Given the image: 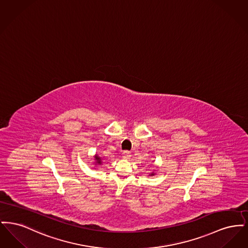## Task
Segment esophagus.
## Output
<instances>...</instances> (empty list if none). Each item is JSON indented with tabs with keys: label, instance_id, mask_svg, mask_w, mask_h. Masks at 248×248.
Instances as JSON below:
<instances>
[{
	"label": "esophagus",
	"instance_id": "esophagus-1",
	"mask_svg": "<svg viewBox=\"0 0 248 248\" xmlns=\"http://www.w3.org/2000/svg\"><path fill=\"white\" fill-rule=\"evenodd\" d=\"M122 155H123V158L125 159V160H128V159L131 158V154H130L129 152H127V151H124V152L122 154Z\"/></svg>",
	"mask_w": 248,
	"mask_h": 248
}]
</instances>
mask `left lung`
<instances>
[{"label":"left lung","mask_w":248,"mask_h":248,"mask_svg":"<svg viewBox=\"0 0 248 248\" xmlns=\"http://www.w3.org/2000/svg\"><path fill=\"white\" fill-rule=\"evenodd\" d=\"M151 176H154V173H152V174H151Z\"/></svg>","instance_id":"obj_1"}]
</instances>
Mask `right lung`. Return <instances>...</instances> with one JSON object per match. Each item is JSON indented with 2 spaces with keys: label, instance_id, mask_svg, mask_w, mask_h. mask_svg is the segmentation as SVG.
Returning <instances> with one entry per match:
<instances>
[{
  "label": "right lung",
  "instance_id": "right-lung-1",
  "mask_svg": "<svg viewBox=\"0 0 248 248\" xmlns=\"http://www.w3.org/2000/svg\"><path fill=\"white\" fill-rule=\"evenodd\" d=\"M94 160H95V164H96V165H101L102 162H101V158H100V157H98L97 155H95V156H94Z\"/></svg>",
  "mask_w": 248,
  "mask_h": 248
}]
</instances>
